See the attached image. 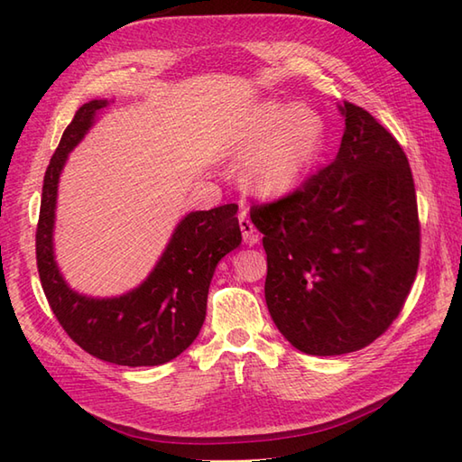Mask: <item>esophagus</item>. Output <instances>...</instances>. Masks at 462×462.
Masks as SVG:
<instances>
[{
    "label": "esophagus",
    "mask_w": 462,
    "mask_h": 462,
    "mask_svg": "<svg viewBox=\"0 0 462 462\" xmlns=\"http://www.w3.org/2000/svg\"><path fill=\"white\" fill-rule=\"evenodd\" d=\"M240 230H242L244 242L250 244V246H254V244H258L260 236L256 234V228H254V224H252V220L248 218L246 212L240 214Z\"/></svg>",
    "instance_id": "1"
}]
</instances>
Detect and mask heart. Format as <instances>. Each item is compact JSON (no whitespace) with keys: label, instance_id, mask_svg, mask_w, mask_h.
Listing matches in <instances>:
<instances>
[{"label":"heart","instance_id":"heart-1","mask_svg":"<svg viewBox=\"0 0 462 462\" xmlns=\"http://www.w3.org/2000/svg\"><path fill=\"white\" fill-rule=\"evenodd\" d=\"M326 143L321 116L300 103L260 101L240 116L232 152L252 159L246 186L263 200H278L308 180Z\"/></svg>","mask_w":462,"mask_h":462}]
</instances>
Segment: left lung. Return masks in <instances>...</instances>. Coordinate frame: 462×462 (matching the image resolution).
Here are the masks:
<instances>
[{
  "instance_id": "left-lung-1",
  "label": "left lung",
  "mask_w": 462,
  "mask_h": 462,
  "mask_svg": "<svg viewBox=\"0 0 462 462\" xmlns=\"http://www.w3.org/2000/svg\"><path fill=\"white\" fill-rule=\"evenodd\" d=\"M336 159L293 194L254 204L268 256L266 303L280 333L308 356L375 341L413 286L420 226L409 161L385 126L343 103Z\"/></svg>"
}]
</instances>
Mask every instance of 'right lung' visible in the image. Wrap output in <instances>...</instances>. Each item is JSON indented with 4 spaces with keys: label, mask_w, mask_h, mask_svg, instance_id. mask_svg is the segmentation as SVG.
I'll list each match as a JSON object with an SVG mask.
<instances>
[{
    "label": "right lung",
    "mask_w": 462,
    "mask_h": 462,
    "mask_svg": "<svg viewBox=\"0 0 462 462\" xmlns=\"http://www.w3.org/2000/svg\"><path fill=\"white\" fill-rule=\"evenodd\" d=\"M106 105L95 99L75 113L47 166L35 234L37 270L49 306L77 346L115 365H162L200 333L214 270L242 242L238 204L186 214L152 272L123 296L91 298L69 288L53 252L59 176Z\"/></svg>",
    "instance_id": "obj_1"
}]
</instances>
